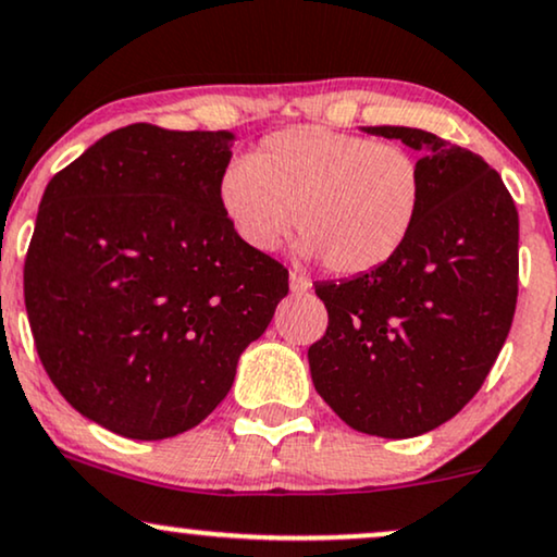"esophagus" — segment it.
<instances>
[{
    "label": "esophagus",
    "instance_id": "1",
    "mask_svg": "<svg viewBox=\"0 0 557 557\" xmlns=\"http://www.w3.org/2000/svg\"><path fill=\"white\" fill-rule=\"evenodd\" d=\"M290 290L296 293V296H304V293L311 290V280L304 277V274L293 270V272H290Z\"/></svg>",
    "mask_w": 557,
    "mask_h": 557
}]
</instances>
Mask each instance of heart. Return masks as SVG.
Listing matches in <instances>:
<instances>
[{"label":"heart","mask_w":557,"mask_h":557,"mask_svg":"<svg viewBox=\"0 0 557 557\" xmlns=\"http://www.w3.org/2000/svg\"><path fill=\"white\" fill-rule=\"evenodd\" d=\"M420 160L397 143L326 126L264 137L220 173L227 225L251 251H272L293 227L300 251L343 277L376 272L410 240L423 207Z\"/></svg>","instance_id":"obj_1"}]
</instances>
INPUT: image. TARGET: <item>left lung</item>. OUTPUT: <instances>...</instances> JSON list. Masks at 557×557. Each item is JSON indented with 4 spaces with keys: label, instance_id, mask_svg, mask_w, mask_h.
Here are the masks:
<instances>
[{
    "label": "left lung",
    "instance_id": "8db88e82",
    "mask_svg": "<svg viewBox=\"0 0 557 557\" xmlns=\"http://www.w3.org/2000/svg\"><path fill=\"white\" fill-rule=\"evenodd\" d=\"M423 152L418 225L376 272L317 283L330 326L308 347L317 392L347 425L412 438L480 392L519 296V212L480 156L410 126H368Z\"/></svg>",
    "mask_w": 557,
    "mask_h": 557
}]
</instances>
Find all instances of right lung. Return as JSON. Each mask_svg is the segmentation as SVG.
Listing matches in <instances>:
<instances>
[{
    "mask_svg": "<svg viewBox=\"0 0 557 557\" xmlns=\"http://www.w3.org/2000/svg\"><path fill=\"white\" fill-rule=\"evenodd\" d=\"M231 132L129 124L46 186L25 257L38 358L79 414L137 441L199 425L287 296L220 210Z\"/></svg>",
    "mask_w": 557,
    "mask_h": 557,
    "instance_id": "obj_1",
    "label": "right lung"
}]
</instances>
